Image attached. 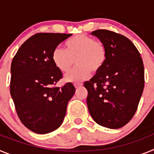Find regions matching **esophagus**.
<instances>
[{
    "label": "esophagus",
    "instance_id": "1",
    "mask_svg": "<svg viewBox=\"0 0 154 154\" xmlns=\"http://www.w3.org/2000/svg\"><path fill=\"white\" fill-rule=\"evenodd\" d=\"M82 85H83V84L81 83V82H75V83H74V85L76 89H77V88H79V87H81Z\"/></svg>",
    "mask_w": 154,
    "mask_h": 154
}]
</instances>
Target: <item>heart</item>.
<instances>
[{
    "instance_id": "obj_1",
    "label": "heart",
    "mask_w": 154,
    "mask_h": 154,
    "mask_svg": "<svg viewBox=\"0 0 154 154\" xmlns=\"http://www.w3.org/2000/svg\"><path fill=\"white\" fill-rule=\"evenodd\" d=\"M53 64L62 72H67L76 62L72 71L65 75V81L75 82L90 75L91 72H99L107 59V50L102 42L95 41L85 35H78L68 39L65 50L56 48L51 55Z\"/></svg>"
}]
</instances>
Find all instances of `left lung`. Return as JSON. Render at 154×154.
Returning a JSON list of instances; mask_svg holds the SVG:
<instances>
[{
  "mask_svg": "<svg viewBox=\"0 0 154 154\" xmlns=\"http://www.w3.org/2000/svg\"><path fill=\"white\" fill-rule=\"evenodd\" d=\"M91 35L105 45L107 59L103 69L84 83L88 109L99 125L119 129L133 118L142 96V58L133 42L120 34L99 29Z\"/></svg>",
  "mask_w": 154,
  "mask_h": 154,
  "instance_id": "8db88e82",
  "label": "left lung"
}]
</instances>
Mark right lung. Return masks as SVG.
Listing matches in <instances>:
<instances>
[{"mask_svg": "<svg viewBox=\"0 0 154 154\" xmlns=\"http://www.w3.org/2000/svg\"><path fill=\"white\" fill-rule=\"evenodd\" d=\"M72 34L38 33L21 45L11 66L10 92L21 123L34 133L45 134L62 125L69 101L75 94L53 64V51Z\"/></svg>", "mask_w": 154, "mask_h": 154, "instance_id": "obj_1", "label": "right lung"}]
</instances>
